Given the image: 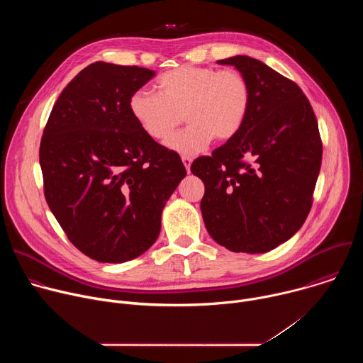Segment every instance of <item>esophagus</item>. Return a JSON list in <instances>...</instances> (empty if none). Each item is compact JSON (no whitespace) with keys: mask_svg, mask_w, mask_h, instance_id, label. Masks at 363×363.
<instances>
[{"mask_svg":"<svg viewBox=\"0 0 363 363\" xmlns=\"http://www.w3.org/2000/svg\"><path fill=\"white\" fill-rule=\"evenodd\" d=\"M182 164H184V167H185L186 172H189V171H191V164H192V160H191V158H188V157H182Z\"/></svg>","mask_w":363,"mask_h":363,"instance_id":"34e87169","label":"esophagus"}]
</instances>
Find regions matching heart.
<instances>
[{
	"instance_id": "heart-1",
	"label": "heart",
	"mask_w": 363,
	"mask_h": 363,
	"mask_svg": "<svg viewBox=\"0 0 363 363\" xmlns=\"http://www.w3.org/2000/svg\"><path fill=\"white\" fill-rule=\"evenodd\" d=\"M158 94L135 91L129 111L140 129L153 140L165 142L184 119L189 123L168 146L181 155H195L216 138L233 139L244 125L251 90L238 70L181 66L157 80Z\"/></svg>"
}]
</instances>
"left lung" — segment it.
Wrapping results in <instances>:
<instances>
[{
	"instance_id": "1",
	"label": "left lung",
	"mask_w": 363,
	"mask_h": 363,
	"mask_svg": "<svg viewBox=\"0 0 363 363\" xmlns=\"http://www.w3.org/2000/svg\"><path fill=\"white\" fill-rule=\"evenodd\" d=\"M245 76L251 90L240 132L191 172L202 179L206 231L234 252H267L306 221L322 165L318 121L301 89L260 60H218Z\"/></svg>"
}]
</instances>
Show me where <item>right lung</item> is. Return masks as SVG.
Returning <instances> with one entry per match:
<instances>
[{"label":"right lung","mask_w":363,"mask_h":363,"mask_svg":"<svg viewBox=\"0 0 363 363\" xmlns=\"http://www.w3.org/2000/svg\"><path fill=\"white\" fill-rule=\"evenodd\" d=\"M155 76L96 62L62 91L40 143L44 196L72 244L99 263L143 254L161 231L162 210L186 171L150 139L129 99Z\"/></svg>","instance_id":"add662e5"}]
</instances>
